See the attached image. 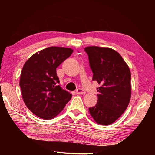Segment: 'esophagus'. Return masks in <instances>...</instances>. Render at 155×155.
Here are the masks:
<instances>
[{
	"label": "esophagus",
	"instance_id": "34e87169",
	"mask_svg": "<svg viewBox=\"0 0 155 155\" xmlns=\"http://www.w3.org/2000/svg\"><path fill=\"white\" fill-rule=\"evenodd\" d=\"M76 93L77 94H85V91L82 88H78L77 90H76Z\"/></svg>",
	"mask_w": 155,
	"mask_h": 155
}]
</instances>
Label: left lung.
Here are the masks:
<instances>
[{
    "instance_id": "obj_1",
    "label": "left lung",
    "mask_w": 155,
    "mask_h": 155,
    "mask_svg": "<svg viewBox=\"0 0 155 155\" xmlns=\"http://www.w3.org/2000/svg\"><path fill=\"white\" fill-rule=\"evenodd\" d=\"M90 66L97 88L98 102L89 108L90 115L99 124L109 125L124 112L131 95L130 72L122 56L114 50L98 46H87Z\"/></svg>"
}]
</instances>
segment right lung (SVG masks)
Instances as JSON below:
<instances>
[{
  "label": "right lung",
  "mask_w": 155,
  "mask_h": 155,
  "mask_svg": "<svg viewBox=\"0 0 155 155\" xmlns=\"http://www.w3.org/2000/svg\"><path fill=\"white\" fill-rule=\"evenodd\" d=\"M73 50L51 46L36 52L25 62L20 87L26 106L44 120L53 118L61 112L72 94L58 85L56 68L71 55Z\"/></svg>",
  "instance_id": "1"
}]
</instances>
